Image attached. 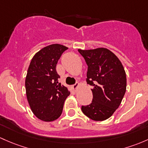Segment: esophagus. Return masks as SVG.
I'll list each match as a JSON object with an SVG mask.
<instances>
[{
  "mask_svg": "<svg viewBox=\"0 0 148 148\" xmlns=\"http://www.w3.org/2000/svg\"><path fill=\"white\" fill-rule=\"evenodd\" d=\"M79 86V84L78 83V82H77V83H76L75 84L73 85V86H72V88L74 90V91H77V88H78Z\"/></svg>",
  "mask_w": 148,
  "mask_h": 148,
  "instance_id": "34e87169",
  "label": "esophagus"
}]
</instances>
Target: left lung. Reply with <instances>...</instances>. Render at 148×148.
I'll use <instances>...</instances> for the list:
<instances>
[{"instance_id":"1","label":"left lung","mask_w":148,"mask_h":148,"mask_svg":"<svg viewBox=\"0 0 148 148\" xmlns=\"http://www.w3.org/2000/svg\"><path fill=\"white\" fill-rule=\"evenodd\" d=\"M78 51L88 66L87 84L93 87L92 102L82 106V111L94 121H105L119 108L125 95V71L119 59L106 48Z\"/></svg>"}]
</instances>
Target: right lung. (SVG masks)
I'll return each mask as SVG.
<instances>
[{"mask_svg":"<svg viewBox=\"0 0 148 148\" xmlns=\"http://www.w3.org/2000/svg\"><path fill=\"white\" fill-rule=\"evenodd\" d=\"M68 49L59 44L40 49L32 57L25 79L27 99L32 113L46 122L61 116L65 99L70 94L58 82L56 66L62 53Z\"/></svg>","mask_w":148,"mask_h":148,"instance_id":"1","label":"right lung"}]
</instances>
